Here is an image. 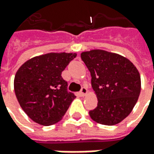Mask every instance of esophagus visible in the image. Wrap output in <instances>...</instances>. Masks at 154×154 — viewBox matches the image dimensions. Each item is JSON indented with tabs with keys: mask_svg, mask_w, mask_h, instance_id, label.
<instances>
[{
	"mask_svg": "<svg viewBox=\"0 0 154 154\" xmlns=\"http://www.w3.org/2000/svg\"><path fill=\"white\" fill-rule=\"evenodd\" d=\"M80 94L82 97H85L86 95L87 94V89L86 87H82V89H81V91H80Z\"/></svg>",
	"mask_w": 154,
	"mask_h": 154,
	"instance_id": "34e87169",
	"label": "esophagus"
}]
</instances>
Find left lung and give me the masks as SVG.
<instances>
[{
  "instance_id": "left-lung-1",
  "label": "left lung",
  "mask_w": 154,
  "mask_h": 154,
  "mask_svg": "<svg viewBox=\"0 0 154 154\" xmlns=\"http://www.w3.org/2000/svg\"><path fill=\"white\" fill-rule=\"evenodd\" d=\"M81 57L90 71L91 87L98 103L91 118L105 125H115L131 113L141 91L140 74L130 61L102 49L82 52Z\"/></svg>"
}]
</instances>
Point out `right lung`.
Returning a JSON list of instances; mask_svg holds the SVG:
<instances>
[{"label":"right lung","instance_id":"right-lung-1","mask_svg":"<svg viewBox=\"0 0 154 154\" xmlns=\"http://www.w3.org/2000/svg\"><path fill=\"white\" fill-rule=\"evenodd\" d=\"M76 57L72 53H48L29 59L16 72L15 96L33 121L48 126L63 117L76 97L67 91V82L61 75Z\"/></svg>","mask_w":154,"mask_h":154}]
</instances>
